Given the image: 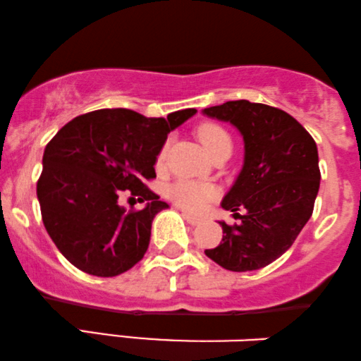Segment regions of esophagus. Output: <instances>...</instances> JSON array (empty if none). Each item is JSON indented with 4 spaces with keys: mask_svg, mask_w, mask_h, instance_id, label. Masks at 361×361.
<instances>
[{
    "mask_svg": "<svg viewBox=\"0 0 361 361\" xmlns=\"http://www.w3.org/2000/svg\"><path fill=\"white\" fill-rule=\"evenodd\" d=\"M182 216H184L185 221H188L189 224H192V226H197V224H201V219L196 218V216H190L189 213H182Z\"/></svg>",
    "mask_w": 361,
    "mask_h": 361,
    "instance_id": "1",
    "label": "esophagus"
}]
</instances>
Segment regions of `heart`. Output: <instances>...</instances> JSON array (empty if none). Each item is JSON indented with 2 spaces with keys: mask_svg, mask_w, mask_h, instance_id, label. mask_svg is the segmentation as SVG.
<instances>
[{
  "mask_svg": "<svg viewBox=\"0 0 361 361\" xmlns=\"http://www.w3.org/2000/svg\"><path fill=\"white\" fill-rule=\"evenodd\" d=\"M197 135L201 138L202 145L207 148L211 155L214 154L216 150L223 147H231V137L226 130L223 128L221 125L213 121L202 123L197 128ZM169 143L165 142L162 148L159 150V155H157V162L162 164L167 157ZM218 190H216L214 185L206 184V182H194V180H185L180 179L169 188L167 196L176 202L177 206L184 207V209L190 211V213H197L204 207L211 199L216 197Z\"/></svg>",
  "mask_w": 361,
  "mask_h": 361,
  "instance_id": "heart-1",
  "label": "heart"
}]
</instances>
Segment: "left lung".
<instances>
[{
	"instance_id": "1",
	"label": "left lung",
	"mask_w": 361,
	"mask_h": 361,
	"mask_svg": "<svg viewBox=\"0 0 361 361\" xmlns=\"http://www.w3.org/2000/svg\"><path fill=\"white\" fill-rule=\"evenodd\" d=\"M204 114L230 121L245 140L243 169L221 202L240 223H219L221 243L204 253L231 272L264 269L292 247L314 209L321 180L316 142L274 106L228 101Z\"/></svg>"
}]
</instances>
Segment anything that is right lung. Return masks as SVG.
<instances>
[{
    "label": "right lung",
    "mask_w": 361,
    "mask_h": 361,
    "mask_svg": "<svg viewBox=\"0 0 361 361\" xmlns=\"http://www.w3.org/2000/svg\"><path fill=\"white\" fill-rule=\"evenodd\" d=\"M196 109L147 118L131 109H97L67 123L47 143L37 182L42 221L72 265L114 277L145 255L152 221L167 202L145 184L155 179L157 155L173 128ZM123 192L147 200L126 212Z\"/></svg>",
    "instance_id": "add662e5"
}]
</instances>
